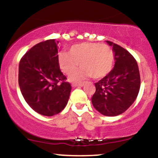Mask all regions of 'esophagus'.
I'll return each instance as SVG.
<instances>
[{
	"instance_id": "esophagus-1",
	"label": "esophagus",
	"mask_w": 158,
	"mask_h": 158,
	"mask_svg": "<svg viewBox=\"0 0 158 158\" xmlns=\"http://www.w3.org/2000/svg\"><path fill=\"white\" fill-rule=\"evenodd\" d=\"M72 86L73 87H77V86H84V83L82 82H73L72 83Z\"/></svg>"
}]
</instances>
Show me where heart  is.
Returning a JSON list of instances; mask_svg holds the SVG:
<instances>
[{
  "label": "heart",
  "instance_id": "obj_1",
  "mask_svg": "<svg viewBox=\"0 0 158 158\" xmlns=\"http://www.w3.org/2000/svg\"><path fill=\"white\" fill-rule=\"evenodd\" d=\"M114 52L109 45L99 43H82L72 46L68 53L61 52L59 56V64L64 73L70 75L78 65L81 69L70 77L73 81L91 77L102 79L111 70Z\"/></svg>",
  "mask_w": 158,
  "mask_h": 158
}]
</instances>
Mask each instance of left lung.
<instances>
[{
    "mask_svg": "<svg viewBox=\"0 0 158 158\" xmlns=\"http://www.w3.org/2000/svg\"><path fill=\"white\" fill-rule=\"evenodd\" d=\"M107 42L113 46L115 64L108 75L95 83L91 102L99 113L114 117L126 111L135 102L140 76L137 61L128 50L112 41Z\"/></svg>",
    "mask_w": 158,
    "mask_h": 158,
    "instance_id": "obj_1",
    "label": "left lung"
}]
</instances>
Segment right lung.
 <instances>
[{"label": "right lung", "instance_id": "add662e5", "mask_svg": "<svg viewBox=\"0 0 158 158\" xmlns=\"http://www.w3.org/2000/svg\"><path fill=\"white\" fill-rule=\"evenodd\" d=\"M58 44L55 39L40 42L19 62V84L25 101L37 113L48 117L64 109L71 90L59 67Z\"/></svg>", "mask_w": 158, "mask_h": 158}]
</instances>
